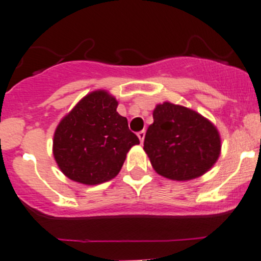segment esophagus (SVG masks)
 I'll list each match as a JSON object with an SVG mask.
<instances>
[{"mask_svg": "<svg viewBox=\"0 0 261 261\" xmlns=\"http://www.w3.org/2000/svg\"><path fill=\"white\" fill-rule=\"evenodd\" d=\"M138 138H139V140H140V143H143L144 141V139H145V131H139L138 133Z\"/></svg>", "mask_w": 261, "mask_h": 261, "instance_id": "obj_1", "label": "esophagus"}]
</instances>
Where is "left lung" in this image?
Listing matches in <instances>:
<instances>
[{"instance_id":"8db88e82","label":"left lung","mask_w":261,"mask_h":261,"mask_svg":"<svg viewBox=\"0 0 261 261\" xmlns=\"http://www.w3.org/2000/svg\"><path fill=\"white\" fill-rule=\"evenodd\" d=\"M144 150L161 176L177 181L196 178L213 167L221 138L213 123L195 111L163 103L153 112Z\"/></svg>"}]
</instances>
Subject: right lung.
Masks as SVG:
<instances>
[{"mask_svg":"<svg viewBox=\"0 0 261 261\" xmlns=\"http://www.w3.org/2000/svg\"><path fill=\"white\" fill-rule=\"evenodd\" d=\"M117 100L105 90L83 98L63 117L53 138V155L72 181L98 185L116 177L139 138L127 118L116 111Z\"/></svg>","mask_w":261,"mask_h":261,"instance_id":"add662e5","label":"right lung"}]
</instances>
